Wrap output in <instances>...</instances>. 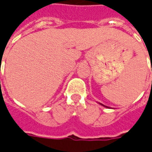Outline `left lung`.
Returning a JSON list of instances; mask_svg holds the SVG:
<instances>
[{
	"label": "left lung",
	"instance_id": "8db88e82",
	"mask_svg": "<svg viewBox=\"0 0 152 152\" xmlns=\"http://www.w3.org/2000/svg\"><path fill=\"white\" fill-rule=\"evenodd\" d=\"M98 103H99V104H100V105H102V106H105V107H107V108H109V107H108V106H105V105H103V104H102V103H100V102H98Z\"/></svg>",
	"mask_w": 152,
	"mask_h": 152
}]
</instances>
